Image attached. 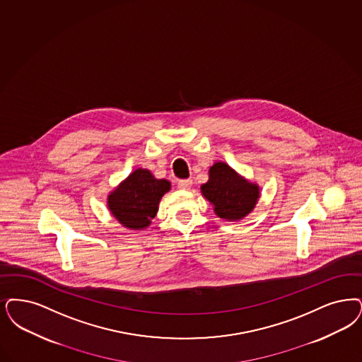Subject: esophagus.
Wrapping results in <instances>:
<instances>
[{"label":"esophagus","instance_id":"esophagus-1","mask_svg":"<svg viewBox=\"0 0 362 362\" xmlns=\"http://www.w3.org/2000/svg\"><path fill=\"white\" fill-rule=\"evenodd\" d=\"M191 185H192L191 179H182V180L177 182V187L180 188V189H189Z\"/></svg>","mask_w":362,"mask_h":362}]
</instances>
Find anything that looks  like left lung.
Instances as JSON below:
<instances>
[{
  "instance_id": "left-lung-1",
  "label": "left lung",
  "mask_w": 362,
  "mask_h": 362,
  "mask_svg": "<svg viewBox=\"0 0 362 362\" xmlns=\"http://www.w3.org/2000/svg\"><path fill=\"white\" fill-rule=\"evenodd\" d=\"M203 197L214 206L218 217L240 221L260 198V187L237 174L226 163L217 161L209 170V180L201 186Z\"/></svg>"
}]
</instances>
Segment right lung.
<instances>
[{"mask_svg":"<svg viewBox=\"0 0 362 362\" xmlns=\"http://www.w3.org/2000/svg\"><path fill=\"white\" fill-rule=\"evenodd\" d=\"M170 188L168 180L156 179L148 170L137 168L109 194L107 207L124 228L143 230L151 225L161 197Z\"/></svg>","mask_w":362,"mask_h":362,"instance_id":"add662e5","label":"right lung"}]
</instances>
